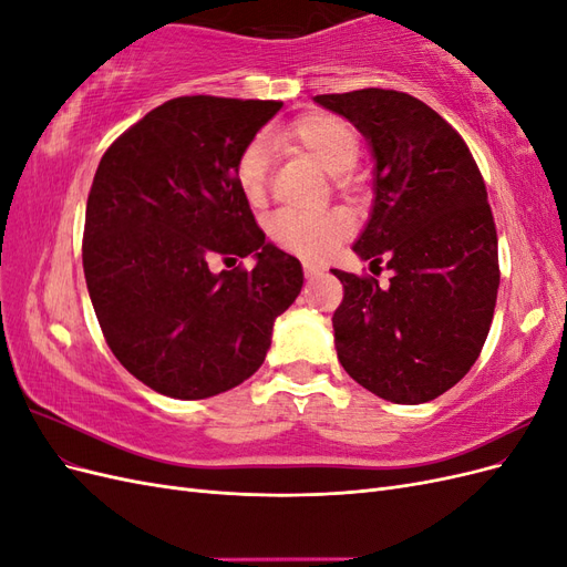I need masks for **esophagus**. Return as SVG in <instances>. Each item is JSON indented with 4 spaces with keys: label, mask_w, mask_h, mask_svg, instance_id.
<instances>
[{
    "label": "esophagus",
    "mask_w": 567,
    "mask_h": 567,
    "mask_svg": "<svg viewBox=\"0 0 567 567\" xmlns=\"http://www.w3.org/2000/svg\"><path fill=\"white\" fill-rule=\"evenodd\" d=\"M323 274V269H319V267H315V265H305V277L307 279H319Z\"/></svg>",
    "instance_id": "1"
}]
</instances>
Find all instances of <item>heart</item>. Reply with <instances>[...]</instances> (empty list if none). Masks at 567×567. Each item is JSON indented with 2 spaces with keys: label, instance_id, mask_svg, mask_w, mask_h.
I'll list each match as a JSON object with an SVG mask.
<instances>
[{
  "label": "heart",
  "instance_id": "1",
  "mask_svg": "<svg viewBox=\"0 0 567 567\" xmlns=\"http://www.w3.org/2000/svg\"><path fill=\"white\" fill-rule=\"evenodd\" d=\"M269 140L296 144L323 173L336 177L338 186H342L346 175H350L359 163L357 132L346 120L331 113H307L298 117L293 125L274 130ZM269 165V142L265 136H255L252 142H248L236 161L238 188H241V194L252 205H260L267 196ZM348 219L336 213L317 217L279 213L269 225L274 244H279L288 252L307 257V260H321L348 236Z\"/></svg>",
  "mask_w": 567,
  "mask_h": 567
}]
</instances>
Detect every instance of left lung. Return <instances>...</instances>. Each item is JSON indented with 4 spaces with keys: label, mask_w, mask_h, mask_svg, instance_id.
<instances>
[{
    "label": "left lung",
    "mask_w": 567,
    "mask_h": 567,
    "mask_svg": "<svg viewBox=\"0 0 567 567\" xmlns=\"http://www.w3.org/2000/svg\"><path fill=\"white\" fill-rule=\"evenodd\" d=\"M315 101L369 142L373 205L352 250L392 271L381 288L331 269L346 288L333 312L338 359L388 402H431L475 364L494 317L499 250L483 175L447 120L404 92Z\"/></svg>",
    "instance_id": "1"
}]
</instances>
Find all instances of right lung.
<instances>
[{
	"label": "right lung",
	"mask_w": 567,
	"mask_h": 567,
	"mask_svg": "<svg viewBox=\"0 0 567 567\" xmlns=\"http://www.w3.org/2000/svg\"><path fill=\"white\" fill-rule=\"evenodd\" d=\"M281 101L179 96L146 113L101 158L82 265L109 348L134 379L205 400L262 367L274 319L296 302L302 267L265 241L236 161ZM254 255L252 270H223Z\"/></svg>",
	"instance_id": "1"
}]
</instances>
